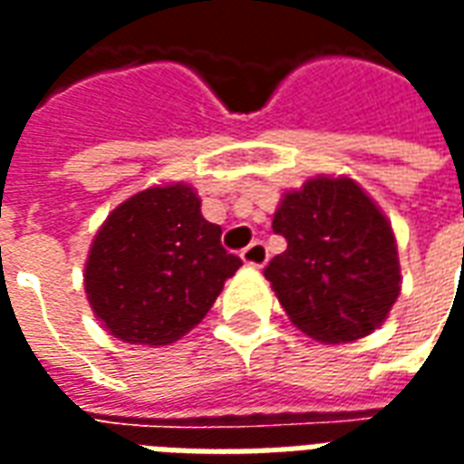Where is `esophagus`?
<instances>
[{
    "instance_id": "esophagus-1",
    "label": "esophagus",
    "mask_w": 464,
    "mask_h": 464,
    "mask_svg": "<svg viewBox=\"0 0 464 464\" xmlns=\"http://www.w3.org/2000/svg\"><path fill=\"white\" fill-rule=\"evenodd\" d=\"M241 258L246 266H251V268H263L266 263H268V248H266V243L263 241H253L248 248H243Z\"/></svg>"
}]
</instances>
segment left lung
<instances>
[{
    "label": "left lung",
    "instance_id": "left-lung-1",
    "mask_svg": "<svg viewBox=\"0 0 464 464\" xmlns=\"http://www.w3.org/2000/svg\"><path fill=\"white\" fill-rule=\"evenodd\" d=\"M273 231L288 248L266 278L295 328L321 343L365 338L400 295L388 218L353 179L318 176L283 196Z\"/></svg>",
    "mask_w": 464,
    "mask_h": 464
}]
</instances>
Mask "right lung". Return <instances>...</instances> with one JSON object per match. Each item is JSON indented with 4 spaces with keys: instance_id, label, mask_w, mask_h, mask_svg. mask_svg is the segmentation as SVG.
Here are the masks:
<instances>
[{
    "instance_id": "right-lung-1",
    "label": "right lung",
    "mask_w": 464,
    "mask_h": 464,
    "mask_svg": "<svg viewBox=\"0 0 464 464\" xmlns=\"http://www.w3.org/2000/svg\"><path fill=\"white\" fill-rule=\"evenodd\" d=\"M221 246V226L201 216L191 186L136 193L96 233L84 285L94 315L131 345H169L203 321L241 268Z\"/></svg>"
}]
</instances>
